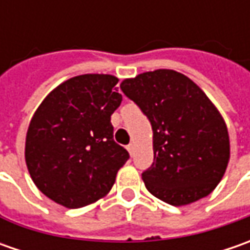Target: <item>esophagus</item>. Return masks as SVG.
<instances>
[{
	"instance_id": "1",
	"label": "esophagus",
	"mask_w": 250,
	"mask_h": 250,
	"mask_svg": "<svg viewBox=\"0 0 250 250\" xmlns=\"http://www.w3.org/2000/svg\"><path fill=\"white\" fill-rule=\"evenodd\" d=\"M126 149H128V151H129L130 156H133V154H135V145H133V143L128 145V147H126Z\"/></svg>"
}]
</instances>
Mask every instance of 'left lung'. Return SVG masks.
I'll list each match as a JSON object with an SVG mask.
<instances>
[{
    "label": "left lung",
    "instance_id": "1",
    "mask_svg": "<svg viewBox=\"0 0 250 250\" xmlns=\"http://www.w3.org/2000/svg\"><path fill=\"white\" fill-rule=\"evenodd\" d=\"M121 90L151 124L154 161L142 174L146 189L172 206L210 195L229 163V135L206 93L172 69L124 79Z\"/></svg>",
    "mask_w": 250,
    "mask_h": 250
}]
</instances>
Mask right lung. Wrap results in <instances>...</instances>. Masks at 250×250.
Here are the masks:
<instances>
[{
  "label": "right lung",
  "mask_w": 250,
  "mask_h": 250,
  "mask_svg": "<svg viewBox=\"0 0 250 250\" xmlns=\"http://www.w3.org/2000/svg\"><path fill=\"white\" fill-rule=\"evenodd\" d=\"M117 83L105 73L73 76L45 96L30 120L27 171L40 192L66 208L103 199L129 159L112 139L111 115L122 101Z\"/></svg>",
  "instance_id": "add662e5"
}]
</instances>
